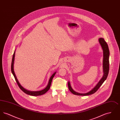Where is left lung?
<instances>
[{
    "mask_svg": "<svg viewBox=\"0 0 120 120\" xmlns=\"http://www.w3.org/2000/svg\"><path fill=\"white\" fill-rule=\"evenodd\" d=\"M99 43L102 47L103 50V75L101 79L99 80L98 83L90 91L86 93L85 94H81L75 91L74 90L71 88L70 82H68V86L69 90L73 94L77 95H81V96H86L92 94H94L98 90L99 87L102 86L104 81L106 80L108 75L109 74V46L107 43L104 40V39L102 38H100L98 39Z\"/></svg>",
    "mask_w": 120,
    "mask_h": 120,
    "instance_id": "8db88e82",
    "label": "left lung"
}]
</instances>
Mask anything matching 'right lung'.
I'll use <instances>...</instances> for the list:
<instances>
[{"label": "right lung", "instance_id": "1", "mask_svg": "<svg viewBox=\"0 0 120 120\" xmlns=\"http://www.w3.org/2000/svg\"><path fill=\"white\" fill-rule=\"evenodd\" d=\"M15 55V50L14 52V53H13V56H12V61H11V71L12 74H13L14 78H15V79L17 83V85L19 86V87L20 88V89L22 91L24 92L25 93H26V94H27L28 95H31V96H39V95H42V94H45V93L48 91L50 88V86L51 85L52 81V80L53 79V77H54V76L56 74V72H54L53 74L52 75L51 77L50 78V79L49 80V83H48V85L46 86L45 88L44 89V90H40V91H31L27 90L26 89H24L23 87L20 85V84L19 83L18 80H17V78L16 76V75L15 74V72H14V69H13V68H13V65H14V62Z\"/></svg>", "mask_w": 120, "mask_h": 120}]
</instances>
